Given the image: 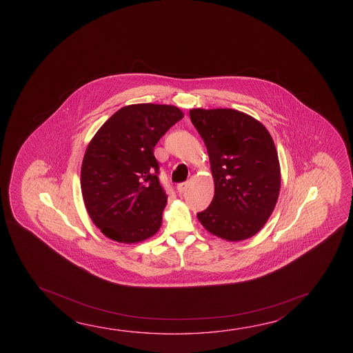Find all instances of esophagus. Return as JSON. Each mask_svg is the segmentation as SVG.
Wrapping results in <instances>:
<instances>
[{
    "label": "esophagus",
    "mask_w": 353,
    "mask_h": 353,
    "mask_svg": "<svg viewBox=\"0 0 353 353\" xmlns=\"http://www.w3.org/2000/svg\"><path fill=\"white\" fill-rule=\"evenodd\" d=\"M187 188H188V182H182V183L177 185V191H179V193H183Z\"/></svg>",
    "instance_id": "1"
}]
</instances>
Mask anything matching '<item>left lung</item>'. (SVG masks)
<instances>
[{
  "label": "left lung",
  "mask_w": 353,
  "mask_h": 353,
  "mask_svg": "<svg viewBox=\"0 0 353 353\" xmlns=\"http://www.w3.org/2000/svg\"><path fill=\"white\" fill-rule=\"evenodd\" d=\"M208 150L214 196L196 214L215 236L241 241L260 232L271 216L281 190L276 146L265 125L229 108L190 110Z\"/></svg>",
  "instance_id": "1"
}]
</instances>
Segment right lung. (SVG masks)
Listing matches in <instances>:
<instances>
[{
    "mask_svg": "<svg viewBox=\"0 0 353 353\" xmlns=\"http://www.w3.org/2000/svg\"><path fill=\"white\" fill-rule=\"evenodd\" d=\"M182 118L174 105L130 104L117 110L90 141L81 166L82 196L105 236L134 243L159 232L168 194L157 177L154 148Z\"/></svg>",
    "mask_w": 353,
    "mask_h": 353,
    "instance_id": "1",
    "label": "right lung"
}]
</instances>
